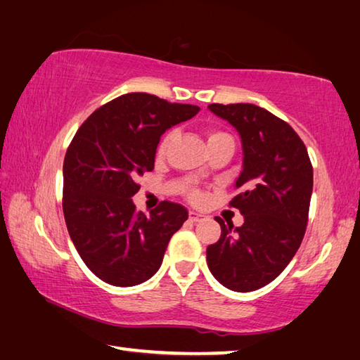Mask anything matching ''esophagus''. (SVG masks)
<instances>
[{
	"instance_id": "esophagus-1",
	"label": "esophagus",
	"mask_w": 360,
	"mask_h": 360,
	"mask_svg": "<svg viewBox=\"0 0 360 360\" xmlns=\"http://www.w3.org/2000/svg\"><path fill=\"white\" fill-rule=\"evenodd\" d=\"M202 217H204V215H200V213H198V212H190V221H191V223L200 221V219H202Z\"/></svg>"
}]
</instances>
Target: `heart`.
Masks as SVG:
<instances>
[{"label": "heart", "instance_id": "b5f03b06", "mask_svg": "<svg viewBox=\"0 0 360 360\" xmlns=\"http://www.w3.org/2000/svg\"><path fill=\"white\" fill-rule=\"evenodd\" d=\"M221 137H228V134H226V132H223V131H217V129L207 131V142H209V143L215 142V141H218V139H221ZM172 139H174V131L166 132V134H164V137L161 139L160 145H158V153H160V155L166 153V150L169 148V145H170V142H172ZM194 198H198V194H194Z\"/></svg>", "mask_w": 360, "mask_h": 360}]
</instances>
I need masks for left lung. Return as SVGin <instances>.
Returning <instances> with one entry per match:
<instances>
[{
  "mask_svg": "<svg viewBox=\"0 0 360 360\" xmlns=\"http://www.w3.org/2000/svg\"><path fill=\"white\" fill-rule=\"evenodd\" d=\"M215 115L242 139L243 169L231 200L243 224L221 226L207 247L212 275L231 291L250 292L274 281L297 253L305 236L313 191V166L305 143L291 126L255 104H210Z\"/></svg>",
  "mask_w": 360,
  "mask_h": 360,
  "instance_id": "8db88e82",
  "label": "left lung"
}]
</instances>
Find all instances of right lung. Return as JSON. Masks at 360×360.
I'll list each match as a JSON object with an SVG mask.
<instances>
[{
  "label": "right lung",
  "instance_id": "right-lung-1",
  "mask_svg": "<svg viewBox=\"0 0 360 360\" xmlns=\"http://www.w3.org/2000/svg\"><path fill=\"white\" fill-rule=\"evenodd\" d=\"M200 109L155 94L128 93L99 107L75 132L63 162V213L75 250L113 286H136L161 267L170 237L188 219L184 205L162 200L136 210L137 179L155 167L169 128Z\"/></svg>",
  "mask_w": 360,
  "mask_h": 360
}]
</instances>
